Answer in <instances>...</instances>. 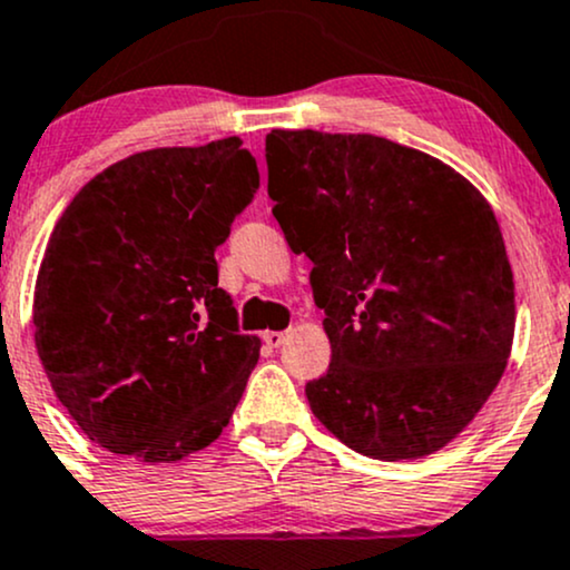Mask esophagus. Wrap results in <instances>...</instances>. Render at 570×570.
<instances>
[{
	"label": "esophagus",
	"mask_w": 570,
	"mask_h": 570,
	"mask_svg": "<svg viewBox=\"0 0 570 570\" xmlns=\"http://www.w3.org/2000/svg\"><path fill=\"white\" fill-rule=\"evenodd\" d=\"M262 341H265L271 348H278L281 343L286 341V333H275V330H267V333L262 335Z\"/></svg>",
	"instance_id": "esophagus-1"
}]
</instances>
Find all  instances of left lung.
<instances>
[{
	"instance_id": "8db88e82",
	"label": "left lung",
	"mask_w": 570,
	"mask_h": 570,
	"mask_svg": "<svg viewBox=\"0 0 570 570\" xmlns=\"http://www.w3.org/2000/svg\"><path fill=\"white\" fill-rule=\"evenodd\" d=\"M273 216L333 346L305 384L337 441L373 460L446 446L492 395L514 341V275L490 203L435 156L376 135L273 129Z\"/></svg>"
}]
</instances>
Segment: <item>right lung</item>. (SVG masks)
I'll return each mask as SVG.
<instances>
[{
  "label": "right lung",
  "mask_w": 570,
  "mask_h": 570,
  "mask_svg": "<svg viewBox=\"0 0 570 570\" xmlns=\"http://www.w3.org/2000/svg\"><path fill=\"white\" fill-rule=\"evenodd\" d=\"M259 189L240 137L154 148L94 175L56 222L35 343L59 403L112 454L175 462L214 443L259 360L216 248Z\"/></svg>",
  "instance_id": "1"
}]
</instances>
